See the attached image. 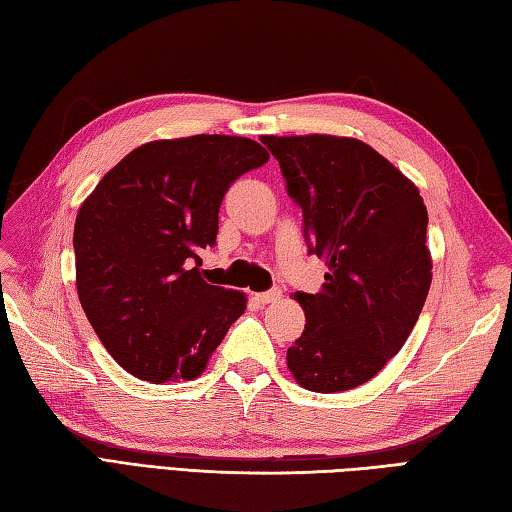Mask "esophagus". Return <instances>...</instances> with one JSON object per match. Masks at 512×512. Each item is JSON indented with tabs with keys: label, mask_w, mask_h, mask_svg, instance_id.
Instances as JSON below:
<instances>
[{
	"label": "esophagus",
	"mask_w": 512,
	"mask_h": 512,
	"mask_svg": "<svg viewBox=\"0 0 512 512\" xmlns=\"http://www.w3.org/2000/svg\"><path fill=\"white\" fill-rule=\"evenodd\" d=\"M255 299L259 303H273V301H279L281 299V290L279 288H273V290H266V292H257Z\"/></svg>",
	"instance_id": "1"
}]
</instances>
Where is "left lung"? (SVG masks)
<instances>
[{"label": "left lung", "mask_w": 512, "mask_h": 512, "mask_svg": "<svg viewBox=\"0 0 512 512\" xmlns=\"http://www.w3.org/2000/svg\"><path fill=\"white\" fill-rule=\"evenodd\" d=\"M303 215L308 253L328 273L317 295L297 292L306 330L288 367L310 391L367 383L405 345L431 286L427 206L369 145L336 136H264Z\"/></svg>", "instance_id": "8db88e82"}]
</instances>
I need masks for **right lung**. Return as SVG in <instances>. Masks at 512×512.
<instances>
[{
	"instance_id": "obj_1",
	"label": "right lung",
	"mask_w": 512,
	"mask_h": 512,
	"mask_svg": "<svg viewBox=\"0 0 512 512\" xmlns=\"http://www.w3.org/2000/svg\"><path fill=\"white\" fill-rule=\"evenodd\" d=\"M250 138L200 134L156 140L107 171L74 224L76 288L114 361L149 383L204 372L242 292L202 279L231 184L268 162Z\"/></svg>"
}]
</instances>
